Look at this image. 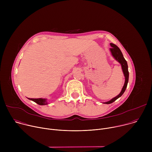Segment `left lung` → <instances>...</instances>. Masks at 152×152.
Here are the masks:
<instances>
[{
  "instance_id": "left-lung-1",
  "label": "left lung",
  "mask_w": 152,
  "mask_h": 152,
  "mask_svg": "<svg viewBox=\"0 0 152 152\" xmlns=\"http://www.w3.org/2000/svg\"><path fill=\"white\" fill-rule=\"evenodd\" d=\"M110 45L111 46V48H110V49L112 55L116 59V61H117L121 64L124 76L125 77V82H124V86H123V88H122L120 93L118 96L115 97L114 98L112 99L111 100L104 103L106 104L112 103L113 102L115 101L117 99L123 95V94L124 93L126 88L127 87L128 81H129V71H128V66H127V61L125 60L120 49L115 45L113 44V43H110Z\"/></svg>"
}]
</instances>
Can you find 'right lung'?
<instances>
[{
  "instance_id": "right-lung-1",
  "label": "right lung",
  "mask_w": 152,
  "mask_h": 152,
  "mask_svg": "<svg viewBox=\"0 0 152 152\" xmlns=\"http://www.w3.org/2000/svg\"><path fill=\"white\" fill-rule=\"evenodd\" d=\"M29 100L34 101V102L37 103V104L39 105H45L48 104V102L46 99H42V98H39V99H29Z\"/></svg>"
}]
</instances>
